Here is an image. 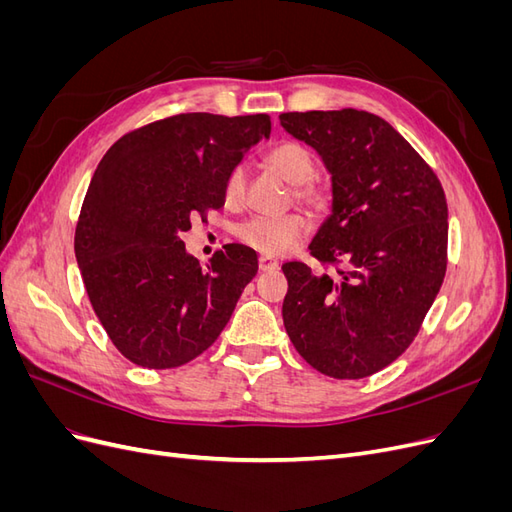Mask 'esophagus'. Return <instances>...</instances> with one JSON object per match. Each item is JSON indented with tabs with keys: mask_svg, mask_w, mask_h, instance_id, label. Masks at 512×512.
Returning <instances> with one entry per match:
<instances>
[{
	"mask_svg": "<svg viewBox=\"0 0 512 512\" xmlns=\"http://www.w3.org/2000/svg\"><path fill=\"white\" fill-rule=\"evenodd\" d=\"M277 267H280V262H277L275 258H271V256H258V271L260 273H267V271H275Z\"/></svg>",
	"mask_w": 512,
	"mask_h": 512,
	"instance_id": "1",
	"label": "esophagus"
}]
</instances>
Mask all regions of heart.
Segmentation results:
<instances>
[{
  "label": "heart",
  "mask_w": 512,
  "mask_h": 512,
  "mask_svg": "<svg viewBox=\"0 0 512 512\" xmlns=\"http://www.w3.org/2000/svg\"><path fill=\"white\" fill-rule=\"evenodd\" d=\"M265 162L273 173L292 185V196L297 203L316 211L329 207L331 188L322 179L314 177L316 160L309 147L299 141H282L269 149ZM243 192L245 173L241 166H235L222 185L224 203L237 207L243 200ZM237 235L245 245L254 247L262 254L280 256L292 250L307 235V222L299 213H290L284 218H256L239 226Z\"/></svg>",
  "instance_id": "obj_1"
}]
</instances>
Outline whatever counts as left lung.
I'll use <instances>...</instances> for the list:
<instances>
[{
	"label": "left lung",
	"mask_w": 512,
	"mask_h": 512,
	"mask_svg": "<svg viewBox=\"0 0 512 512\" xmlns=\"http://www.w3.org/2000/svg\"><path fill=\"white\" fill-rule=\"evenodd\" d=\"M331 173V215L309 252L331 271L282 267L292 346L320 374L359 380L391 365L421 329L446 273L444 190L382 117L356 108L282 113Z\"/></svg>",
	"instance_id": "left-lung-1"
}]
</instances>
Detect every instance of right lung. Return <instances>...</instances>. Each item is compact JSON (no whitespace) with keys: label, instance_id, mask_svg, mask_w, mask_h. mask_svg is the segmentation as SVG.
I'll return each instance as SVG.
<instances>
[{"label":"right lung","instance_id":"obj_1","mask_svg":"<svg viewBox=\"0 0 512 512\" xmlns=\"http://www.w3.org/2000/svg\"><path fill=\"white\" fill-rule=\"evenodd\" d=\"M269 132V115L183 113L128 132L104 153L74 254L106 335L134 365L173 369L196 359L254 280L250 247L228 243L203 269L179 235L194 215L224 207L226 175Z\"/></svg>","mask_w":512,"mask_h":512}]
</instances>
